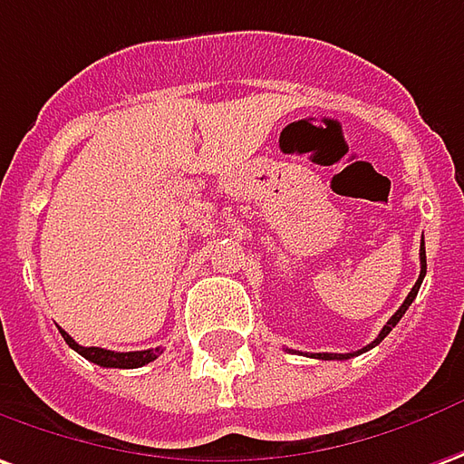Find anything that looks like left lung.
Wrapping results in <instances>:
<instances>
[{
    "label": "left lung",
    "mask_w": 464,
    "mask_h": 464,
    "mask_svg": "<svg viewBox=\"0 0 464 464\" xmlns=\"http://www.w3.org/2000/svg\"><path fill=\"white\" fill-rule=\"evenodd\" d=\"M420 264H422V268H420V278H417V284H414L412 291L407 294V299H404V304H401L400 309L392 314V319L387 324H384V329L379 332V336H377V339H374V342H372V344H367V346H364V349H359V352H354V354H311V356H316V359H349V356L362 354V352H369L372 346H377L379 342H382V339H384V336H387V334H390L392 329L397 326V322H400L401 316H404V311L410 309V304H412L414 296H417V291H420V286H422V278H424V274H427V256H424V241H422V248H420Z\"/></svg>",
    "instance_id": "8db88e82"
}]
</instances>
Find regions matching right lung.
Segmentation results:
<instances>
[{
    "label": "right lung",
    "mask_w": 464,
    "mask_h": 464,
    "mask_svg": "<svg viewBox=\"0 0 464 464\" xmlns=\"http://www.w3.org/2000/svg\"><path fill=\"white\" fill-rule=\"evenodd\" d=\"M63 339L67 344L72 346L77 354H82L85 359H90L92 364H100V367H112V369H138L145 367V364H150L153 359L160 356V346H155V349H142V352H110V349H100V346H80L74 342L72 336L67 332H63Z\"/></svg>",
    "instance_id": "1"
}]
</instances>
